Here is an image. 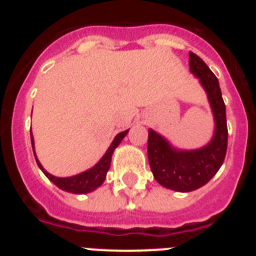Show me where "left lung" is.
<instances>
[{
	"label": "left lung",
	"mask_w": 256,
	"mask_h": 256,
	"mask_svg": "<svg viewBox=\"0 0 256 256\" xmlns=\"http://www.w3.org/2000/svg\"><path fill=\"white\" fill-rule=\"evenodd\" d=\"M190 70L200 79L216 122L212 141L198 150H177L166 140L148 130V155L151 172L165 188L190 192L206 184L216 174L227 152L228 130L226 105L216 76L202 58L190 52Z\"/></svg>",
	"instance_id": "left-lung-1"
}]
</instances>
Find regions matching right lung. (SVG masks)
Here are the masks:
<instances>
[{
    "label": "right lung",
    "instance_id": "1",
    "mask_svg": "<svg viewBox=\"0 0 256 256\" xmlns=\"http://www.w3.org/2000/svg\"><path fill=\"white\" fill-rule=\"evenodd\" d=\"M128 133V130H124V132L118 133L115 136L114 141L112 142V144L108 146V151L105 152V155L101 158V160L94 165V168L88 169V170L83 172V173H79L76 176H73V177H65V178H60V177H55V176H52L48 172H46L44 169V166L40 165V162H38L37 156H36L34 152V141H33V134H32L30 130V140H32V148H33V152H34V158L36 162H37L38 166L40 169L44 173L47 178L51 180L54 184L61 188L62 191L66 192H72V194H88V192H92L97 188V187H100L101 184L104 183L106 178V174H108V168H110V164H112V152H114L115 148L119 146V144L122 142V140L124 138Z\"/></svg>",
    "mask_w": 256,
    "mask_h": 256
}]
</instances>
